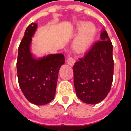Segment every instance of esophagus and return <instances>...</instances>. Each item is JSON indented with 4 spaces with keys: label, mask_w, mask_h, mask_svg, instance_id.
<instances>
[{
    "label": "esophagus",
    "mask_w": 131,
    "mask_h": 131,
    "mask_svg": "<svg viewBox=\"0 0 131 131\" xmlns=\"http://www.w3.org/2000/svg\"><path fill=\"white\" fill-rule=\"evenodd\" d=\"M67 63L68 65H70V66H73V65L75 64V59L74 58H73V57H68L67 59Z\"/></svg>",
    "instance_id": "esophagus-1"
}]
</instances>
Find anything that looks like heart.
<instances>
[{"label":"heart","instance_id":"obj_1","mask_svg":"<svg viewBox=\"0 0 131 131\" xmlns=\"http://www.w3.org/2000/svg\"><path fill=\"white\" fill-rule=\"evenodd\" d=\"M76 30L79 33L73 42V47L76 51L84 53L92 45L97 34V28L92 23L79 22L76 24Z\"/></svg>","mask_w":131,"mask_h":131}]
</instances>
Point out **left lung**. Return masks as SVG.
<instances>
[{
	"instance_id": "left-lung-1",
	"label": "left lung",
	"mask_w": 131,
	"mask_h": 131,
	"mask_svg": "<svg viewBox=\"0 0 131 131\" xmlns=\"http://www.w3.org/2000/svg\"><path fill=\"white\" fill-rule=\"evenodd\" d=\"M100 39L73 66L76 94L82 102L90 104L105 99L113 81L112 41L104 29L101 32Z\"/></svg>"
}]
</instances>
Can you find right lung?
Wrapping results in <instances>:
<instances>
[{"label":"right lung","instance_id":"right-lung-1","mask_svg":"<svg viewBox=\"0 0 131 131\" xmlns=\"http://www.w3.org/2000/svg\"><path fill=\"white\" fill-rule=\"evenodd\" d=\"M37 27V25L32 23L26 29L18 49L17 71L19 87L27 100L43 105L54 99L58 71L65 63V58L61 53L33 57L30 45Z\"/></svg>","mask_w":131,"mask_h":131}]
</instances>
